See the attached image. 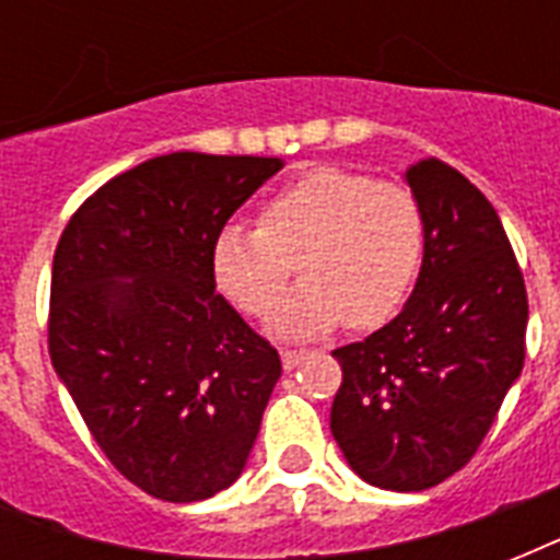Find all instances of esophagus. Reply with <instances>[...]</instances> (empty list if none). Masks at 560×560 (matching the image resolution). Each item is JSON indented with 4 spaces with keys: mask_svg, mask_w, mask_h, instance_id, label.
<instances>
[{
    "mask_svg": "<svg viewBox=\"0 0 560 560\" xmlns=\"http://www.w3.org/2000/svg\"><path fill=\"white\" fill-rule=\"evenodd\" d=\"M307 358V351H296V349H281V366L284 372H293V369Z\"/></svg>",
    "mask_w": 560,
    "mask_h": 560,
    "instance_id": "34e87169",
    "label": "esophagus"
}]
</instances>
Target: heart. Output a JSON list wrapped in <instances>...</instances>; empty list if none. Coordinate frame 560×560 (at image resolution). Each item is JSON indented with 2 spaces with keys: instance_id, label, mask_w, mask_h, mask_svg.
Instances as JSON below:
<instances>
[{
  "instance_id": "obj_1",
  "label": "heart",
  "mask_w": 560,
  "mask_h": 560,
  "mask_svg": "<svg viewBox=\"0 0 560 560\" xmlns=\"http://www.w3.org/2000/svg\"><path fill=\"white\" fill-rule=\"evenodd\" d=\"M424 261L416 194L351 168H314L272 194L258 226L229 223L211 244L218 288L244 314L267 316L295 264L306 281L279 306L272 331L316 337L349 319L377 328L398 314Z\"/></svg>"
}]
</instances>
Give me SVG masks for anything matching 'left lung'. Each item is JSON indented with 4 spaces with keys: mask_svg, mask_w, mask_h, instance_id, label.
<instances>
[{
    "mask_svg": "<svg viewBox=\"0 0 560 560\" xmlns=\"http://www.w3.org/2000/svg\"><path fill=\"white\" fill-rule=\"evenodd\" d=\"M424 261L381 331L334 351L331 433L351 470L386 491H424L465 468L526 358V284L497 218L447 162L409 165Z\"/></svg>",
    "mask_w": 560,
    "mask_h": 560,
    "instance_id": "8db88e82",
    "label": "left lung"
}]
</instances>
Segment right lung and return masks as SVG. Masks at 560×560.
Listing matches in <instances>:
<instances>
[{
  "label": "right lung",
  "instance_id": "right-lung-1",
  "mask_svg": "<svg viewBox=\"0 0 560 560\" xmlns=\"http://www.w3.org/2000/svg\"><path fill=\"white\" fill-rule=\"evenodd\" d=\"M281 165L156 156L92 194L55 249L51 366L118 474L165 503L241 477L281 377L211 272L214 235Z\"/></svg>",
  "mask_w": 560,
  "mask_h": 560
}]
</instances>
